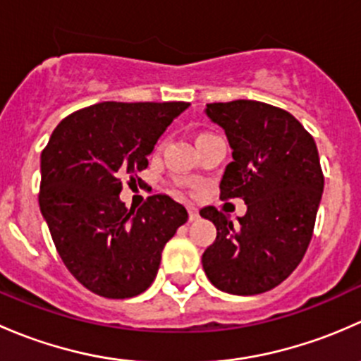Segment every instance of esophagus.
Wrapping results in <instances>:
<instances>
[{
    "label": "esophagus",
    "instance_id": "obj_1",
    "mask_svg": "<svg viewBox=\"0 0 361 361\" xmlns=\"http://www.w3.org/2000/svg\"><path fill=\"white\" fill-rule=\"evenodd\" d=\"M187 209H188V220H190V221H195V220H197V218H199V211H197V207L188 206Z\"/></svg>",
    "mask_w": 361,
    "mask_h": 361
}]
</instances>
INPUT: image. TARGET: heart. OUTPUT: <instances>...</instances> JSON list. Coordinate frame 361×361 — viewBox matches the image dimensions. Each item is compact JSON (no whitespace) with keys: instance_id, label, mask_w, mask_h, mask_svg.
Segmentation results:
<instances>
[{"instance_id":"1","label":"heart","mask_w":361,"mask_h":361,"mask_svg":"<svg viewBox=\"0 0 361 361\" xmlns=\"http://www.w3.org/2000/svg\"><path fill=\"white\" fill-rule=\"evenodd\" d=\"M207 136H213V134H209V133H201V134H199V136H197V140H199V137H207Z\"/></svg>"}]
</instances>
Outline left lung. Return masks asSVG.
Masks as SVG:
<instances>
[{"label":"left lung","instance_id":"1","mask_svg":"<svg viewBox=\"0 0 361 361\" xmlns=\"http://www.w3.org/2000/svg\"><path fill=\"white\" fill-rule=\"evenodd\" d=\"M204 113L225 130L234 159L220 197L246 204L235 221L214 206L199 211L216 227L204 272L225 293L269 292L297 269L312 238L325 183L318 148L293 115L260 101L206 104Z\"/></svg>","mask_w":361,"mask_h":361}]
</instances>
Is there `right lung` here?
<instances>
[{"label":"right lung","instance_id":"right-lung-1","mask_svg":"<svg viewBox=\"0 0 361 361\" xmlns=\"http://www.w3.org/2000/svg\"><path fill=\"white\" fill-rule=\"evenodd\" d=\"M190 103L94 104L54 129L39 169V209L68 271L90 292L130 298L154 283L166 243L188 220L180 202L120 201L122 180L147 169L159 137Z\"/></svg>","mask_w":361,"mask_h":361}]
</instances>
